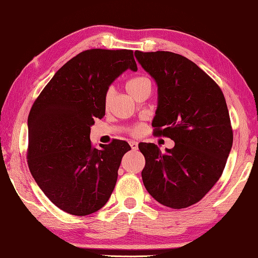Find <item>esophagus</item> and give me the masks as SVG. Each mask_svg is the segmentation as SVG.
<instances>
[{
	"label": "esophagus",
	"mask_w": 258,
	"mask_h": 258,
	"mask_svg": "<svg viewBox=\"0 0 258 258\" xmlns=\"http://www.w3.org/2000/svg\"><path fill=\"white\" fill-rule=\"evenodd\" d=\"M129 144H130V146H132V149L134 150V151H135V150H137V149H138V143H137V142H135V141H130Z\"/></svg>",
	"instance_id": "obj_1"
}]
</instances>
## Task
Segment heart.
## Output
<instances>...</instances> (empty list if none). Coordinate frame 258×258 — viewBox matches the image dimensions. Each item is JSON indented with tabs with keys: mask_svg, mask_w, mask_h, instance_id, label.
Returning <instances> with one entry per match:
<instances>
[{
	"mask_svg": "<svg viewBox=\"0 0 258 258\" xmlns=\"http://www.w3.org/2000/svg\"><path fill=\"white\" fill-rule=\"evenodd\" d=\"M146 82H150L149 78H146L144 76H136V77H133L130 78L126 81L125 83V88H126V91L132 94V96H134L135 93H136V91L141 88V86L144 84V83ZM143 130V126L142 125H137L135 126V128L132 130V134L133 135H138L141 134Z\"/></svg>",
	"mask_w": 258,
	"mask_h": 258,
	"instance_id": "obj_1",
	"label": "heart"
}]
</instances>
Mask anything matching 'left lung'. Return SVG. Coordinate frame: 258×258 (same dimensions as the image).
Here are the masks:
<instances>
[{
  "label": "left lung",
  "instance_id": "obj_1",
  "mask_svg": "<svg viewBox=\"0 0 258 258\" xmlns=\"http://www.w3.org/2000/svg\"><path fill=\"white\" fill-rule=\"evenodd\" d=\"M158 85L152 125L175 142L162 153L153 143L138 145L145 157L142 179L154 200L184 209L210 191L224 172L233 130L221 89L192 61L172 51H135Z\"/></svg>",
  "mask_w": 258,
  "mask_h": 258
}]
</instances>
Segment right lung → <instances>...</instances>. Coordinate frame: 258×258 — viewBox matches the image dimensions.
Listing matches in <instances>:
<instances>
[{
	"label": "right lung",
	"instance_id": "obj_1",
	"mask_svg": "<svg viewBox=\"0 0 258 258\" xmlns=\"http://www.w3.org/2000/svg\"><path fill=\"white\" fill-rule=\"evenodd\" d=\"M130 49H88L56 71L30 110L27 165L51 203L74 216H88L109 200L122 157L132 150L114 140L98 150L91 125L105 115L114 79L137 70Z\"/></svg>",
	"mask_w": 258,
	"mask_h": 258
}]
</instances>
